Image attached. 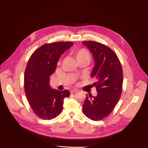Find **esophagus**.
Masks as SVG:
<instances>
[{
	"label": "esophagus",
	"instance_id": "esophagus-1",
	"mask_svg": "<svg viewBox=\"0 0 148 148\" xmlns=\"http://www.w3.org/2000/svg\"><path fill=\"white\" fill-rule=\"evenodd\" d=\"M78 92V90H77V89H71V90H70V92H71V94H73V93H75V92Z\"/></svg>",
	"mask_w": 148,
	"mask_h": 148
}]
</instances>
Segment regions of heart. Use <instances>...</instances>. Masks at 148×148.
Returning a JSON list of instances; mask_svg holds the SVG:
<instances>
[{"label":"heart","instance_id":"1","mask_svg":"<svg viewBox=\"0 0 148 148\" xmlns=\"http://www.w3.org/2000/svg\"><path fill=\"white\" fill-rule=\"evenodd\" d=\"M73 55L79 63L82 62H89L90 59V54L86 49H75L72 51Z\"/></svg>","mask_w":148,"mask_h":148}]
</instances>
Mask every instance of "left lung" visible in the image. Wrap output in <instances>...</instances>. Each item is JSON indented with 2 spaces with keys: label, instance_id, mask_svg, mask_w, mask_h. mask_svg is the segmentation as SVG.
Returning <instances> with one entry per match:
<instances>
[{
  "label": "left lung",
  "instance_id": "8db88e82",
  "mask_svg": "<svg viewBox=\"0 0 148 148\" xmlns=\"http://www.w3.org/2000/svg\"><path fill=\"white\" fill-rule=\"evenodd\" d=\"M94 57L95 66L91 77L97 82L92 84L97 95L87 96L83 105V112L92 121L104 119L114 108L122 90L123 71L116 54L107 45L95 41H83Z\"/></svg>",
  "mask_w": 148,
  "mask_h": 148
}]
</instances>
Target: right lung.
<instances>
[{"mask_svg": "<svg viewBox=\"0 0 148 148\" xmlns=\"http://www.w3.org/2000/svg\"><path fill=\"white\" fill-rule=\"evenodd\" d=\"M73 44L70 41L44 44L28 60L24 77L25 94L33 112L41 119L56 118L62 112L64 98L70 95L66 89H53L49 83L59 58Z\"/></svg>", "mask_w": 148, "mask_h": 148, "instance_id": "right-lung-1", "label": "right lung"}]
</instances>
